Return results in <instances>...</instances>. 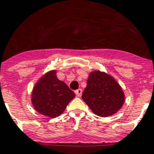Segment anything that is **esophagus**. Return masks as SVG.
<instances>
[{
	"label": "esophagus",
	"instance_id": "34e87169",
	"mask_svg": "<svg viewBox=\"0 0 154 154\" xmlns=\"http://www.w3.org/2000/svg\"><path fill=\"white\" fill-rule=\"evenodd\" d=\"M75 94H76V95H77V97H81L82 94V89H78V90H77L75 91Z\"/></svg>",
	"mask_w": 154,
	"mask_h": 154
}]
</instances>
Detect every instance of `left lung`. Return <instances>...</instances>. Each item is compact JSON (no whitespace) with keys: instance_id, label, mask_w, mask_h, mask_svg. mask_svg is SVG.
<instances>
[{"instance_id":"8db88e82","label":"left lung","mask_w":154,"mask_h":154,"mask_svg":"<svg viewBox=\"0 0 154 154\" xmlns=\"http://www.w3.org/2000/svg\"><path fill=\"white\" fill-rule=\"evenodd\" d=\"M82 99L94 113L101 117L115 115L125 101L123 89L112 76L99 70L89 74Z\"/></svg>"}]
</instances>
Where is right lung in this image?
Here are the masks:
<instances>
[{
  "instance_id": "obj_1",
  "label": "right lung",
  "mask_w": 154,
  "mask_h": 154,
  "mask_svg": "<svg viewBox=\"0 0 154 154\" xmlns=\"http://www.w3.org/2000/svg\"><path fill=\"white\" fill-rule=\"evenodd\" d=\"M75 96L67 84L57 78L56 70L53 69L43 74L35 83L31 92V103L38 113L56 118L64 112Z\"/></svg>"
}]
</instances>
